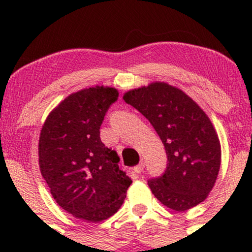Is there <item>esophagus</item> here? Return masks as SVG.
Wrapping results in <instances>:
<instances>
[{
	"instance_id": "obj_1",
	"label": "esophagus",
	"mask_w": 252,
	"mask_h": 252,
	"mask_svg": "<svg viewBox=\"0 0 252 252\" xmlns=\"http://www.w3.org/2000/svg\"><path fill=\"white\" fill-rule=\"evenodd\" d=\"M143 168H144V162H143V161H141V162L138 163L137 166L134 167V172L137 173V174H140V173L143 170Z\"/></svg>"
}]
</instances>
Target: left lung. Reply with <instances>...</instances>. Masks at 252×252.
Wrapping results in <instances>:
<instances>
[{"mask_svg":"<svg viewBox=\"0 0 252 252\" xmlns=\"http://www.w3.org/2000/svg\"><path fill=\"white\" fill-rule=\"evenodd\" d=\"M123 99L149 121L166 149V172L148 181L155 198L178 212L204 201L221 161L218 134L204 110L182 90L163 82L129 90Z\"/></svg>","mask_w":252,"mask_h":252,"instance_id":"obj_1","label":"left lung"}]
</instances>
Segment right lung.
I'll use <instances>...</instances> for the list:
<instances>
[{
	"label": "right lung",
	"instance_id": "1",
	"mask_svg": "<svg viewBox=\"0 0 252 252\" xmlns=\"http://www.w3.org/2000/svg\"><path fill=\"white\" fill-rule=\"evenodd\" d=\"M118 91L94 86L71 94L50 112L39 138V166L51 194L74 218L98 222L122 206L131 179L100 141L99 129Z\"/></svg>",
	"mask_w": 252,
	"mask_h": 252
}]
</instances>
